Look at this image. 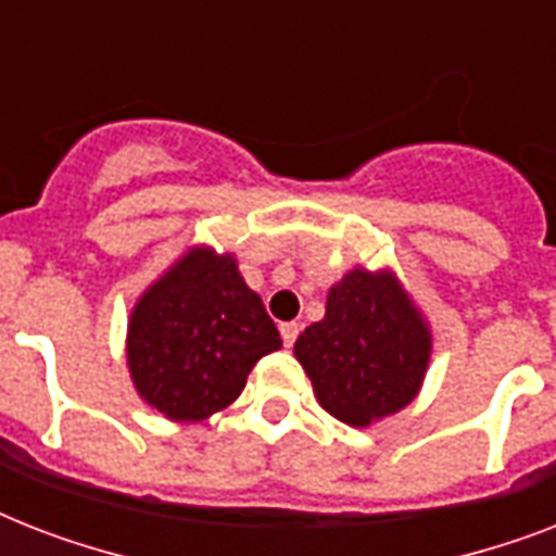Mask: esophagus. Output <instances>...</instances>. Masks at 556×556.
Wrapping results in <instances>:
<instances>
[{
	"label": "esophagus",
	"mask_w": 556,
	"mask_h": 556,
	"mask_svg": "<svg viewBox=\"0 0 556 556\" xmlns=\"http://www.w3.org/2000/svg\"><path fill=\"white\" fill-rule=\"evenodd\" d=\"M279 334H282V343H286V346H294L296 334H300V326H296V323H282V326H279Z\"/></svg>",
	"instance_id": "34e87169"
}]
</instances>
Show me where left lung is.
I'll list each match as a JSON object with an SVG mask.
<instances>
[{
	"label": "left lung",
	"mask_w": 556,
	"mask_h": 556,
	"mask_svg": "<svg viewBox=\"0 0 556 556\" xmlns=\"http://www.w3.org/2000/svg\"><path fill=\"white\" fill-rule=\"evenodd\" d=\"M317 401L352 427L404 409L430 364V331L392 274L352 270L294 346Z\"/></svg>",
	"instance_id": "8db88e82"
}]
</instances>
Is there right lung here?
<instances>
[{"label":"right lung","mask_w":556,"mask_h":556,"mask_svg":"<svg viewBox=\"0 0 556 556\" xmlns=\"http://www.w3.org/2000/svg\"><path fill=\"white\" fill-rule=\"evenodd\" d=\"M279 346L233 256L199 248L135 305L126 357L147 404L173 421H204L233 404L248 371Z\"/></svg>","instance_id":"obj_1"}]
</instances>
